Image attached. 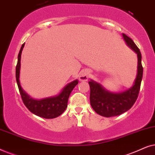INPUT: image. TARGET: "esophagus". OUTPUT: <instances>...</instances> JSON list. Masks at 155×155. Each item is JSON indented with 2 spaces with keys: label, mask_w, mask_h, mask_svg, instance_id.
Instances as JSON below:
<instances>
[{
  "label": "esophagus",
  "mask_w": 155,
  "mask_h": 155,
  "mask_svg": "<svg viewBox=\"0 0 155 155\" xmlns=\"http://www.w3.org/2000/svg\"><path fill=\"white\" fill-rule=\"evenodd\" d=\"M89 77H90V73H89L88 71H82L80 74L79 76V80L80 81H87L89 79Z\"/></svg>",
  "instance_id": "34e87169"
}]
</instances>
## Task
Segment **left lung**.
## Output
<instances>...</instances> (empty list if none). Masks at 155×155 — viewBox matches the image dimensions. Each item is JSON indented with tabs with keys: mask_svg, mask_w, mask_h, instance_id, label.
<instances>
[{
	"mask_svg": "<svg viewBox=\"0 0 155 155\" xmlns=\"http://www.w3.org/2000/svg\"><path fill=\"white\" fill-rule=\"evenodd\" d=\"M125 42L137 56V75L130 88L121 92H111L104 87L101 84L90 80V104L94 111L104 117H112L128 111L138 96L143 78V68L142 66L141 53L134 41L128 36L122 34Z\"/></svg>",
	"mask_w": 155,
	"mask_h": 155,
	"instance_id": "obj_1",
	"label": "left lung"
}]
</instances>
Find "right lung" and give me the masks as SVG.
<instances>
[{
    "mask_svg": "<svg viewBox=\"0 0 155 155\" xmlns=\"http://www.w3.org/2000/svg\"><path fill=\"white\" fill-rule=\"evenodd\" d=\"M24 46L25 44H23L19 52L15 72L17 84H18L23 103L31 113L40 117L44 118H54L58 117L66 109L70 94L74 87L78 84V80H75L74 81H72L66 84L60 93L55 96L41 99H36L31 97L23 90L20 81L21 54H22Z\"/></svg>",
    "mask_w": 155,
    "mask_h": 155,
    "instance_id": "obj_1",
    "label": "right lung"
}]
</instances>
